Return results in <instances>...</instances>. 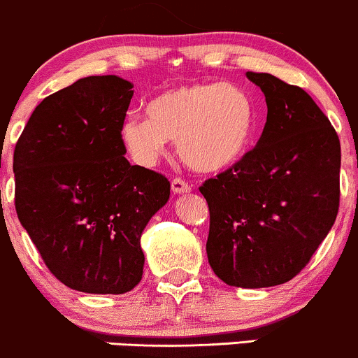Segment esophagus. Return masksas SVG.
Returning a JSON list of instances; mask_svg holds the SVG:
<instances>
[{
  "instance_id": "34e87169",
  "label": "esophagus",
  "mask_w": 358,
  "mask_h": 358,
  "mask_svg": "<svg viewBox=\"0 0 358 358\" xmlns=\"http://www.w3.org/2000/svg\"><path fill=\"white\" fill-rule=\"evenodd\" d=\"M172 193L174 194H184V193H189L191 191V184L187 182V180L180 179V178H176L172 179Z\"/></svg>"
}]
</instances>
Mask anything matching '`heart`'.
I'll list each match as a JSON object with an SVG mask.
<instances>
[{
  "label": "heart",
  "mask_w": 358,
  "mask_h": 358,
  "mask_svg": "<svg viewBox=\"0 0 358 358\" xmlns=\"http://www.w3.org/2000/svg\"><path fill=\"white\" fill-rule=\"evenodd\" d=\"M147 115L129 113L119 124V138L141 165H153L167 140H178L182 162L198 172H220L236 165L251 147L256 107L241 87L199 83L157 95Z\"/></svg>",
  "instance_id": "heart-1"
}]
</instances>
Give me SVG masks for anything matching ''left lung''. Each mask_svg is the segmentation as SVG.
Returning a JSON list of instances; mask_svg holds the SVG:
<instances>
[{"label":"left lung","mask_w":358,"mask_h":358,"mask_svg":"<svg viewBox=\"0 0 358 358\" xmlns=\"http://www.w3.org/2000/svg\"><path fill=\"white\" fill-rule=\"evenodd\" d=\"M266 97L259 141L199 187L210 210L206 255L227 285H282L306 268L336 220L340 140L306 90L245 73Z\"/></svg>","instance_id":"8db88e82"}]
</instances>
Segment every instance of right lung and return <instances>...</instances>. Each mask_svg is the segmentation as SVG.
I'll list each match as a JSON object with an SVG mask.
<instances>
[{
    "instance_id": "1",
    "label": "right lung",
    "mask_w": 358,
    "mask_h": 358,
    "mask_svg": "<svg viewBox=\"0 0 358 358\" xmlns=\"http://www.w3.org/2000/svg\"><path fill=\"white\" fill-rule=\"evenodd\" d=\"M133 85L87 76L49 95L15 145V208L48 270L73 290L124 294L140 283V237L171 182L131 165L119 138Z\"/></svg>"
}]
</instances>
